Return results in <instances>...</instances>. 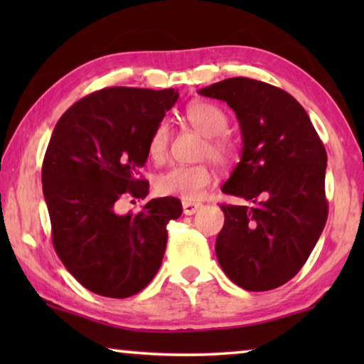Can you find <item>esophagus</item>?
<instances>
[{
	"instance_id": "1",
	"label": "esophagus",
	"mask_w": 364,
	"mask_h": 364,
	"mask_svg": "<svg viewBox=\"0 0 364 364\" xmlns=\"http://www.w3.org/2000/svg\"><path fill=\"white\" fill-rule=\"evenodd\" d=\"M200 207L202 204H199V202H183L184 215H194Z\"/></svg>"
}]
</instances>
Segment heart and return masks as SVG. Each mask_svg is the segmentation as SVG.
Returning <instances> with one entry per match:
<instances>
[{"label":"heart","instance_id":"b5f03b06","mask_svg":"<svg viewBox=\"0 0 364 364\" xmlns=\"http://www.w3.org/2000/svg\"><path fill=\"white\" fill-rule=\"evenodd\" d=\"M184 119L194 130L208 138L204 149L205 156L220 165L231 162L234 147L223 136L228 132V125H230V120H228L223 109L212 102L196 101L184 109ZM168 144L170 128L165 122H160L154 128L149 144H147V152H149V157L154 162H162L167 157ZM210 181L212 171L205 165H176V167H171L168 171L159 176L157 189L164 196H173L186 202H193L200 199Z\"/></svg>","mask_w":364,"mask_h":364}]
</instances>
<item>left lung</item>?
Wrapping results in <instances>:
<instances>
[{
	"mask_svg": "<svg viewBox=\"0 0 364 364\" xmlns=\"http://www.w3.org/2000/svg\"><path fill=\"white\" fill-rule=\"evenodd\" d=\"M199 95L225 101L236 114L241 160L221 191L254 202L221 205L218 263L245 291H271L299 273L324 230L326 149L305 109L273 85L234 77Z\"/></svg>",
	"mask_w": 364,
	"mask_h": 364,
	"instance_id": "1",
	"label": "left lung"
}]
</instances>
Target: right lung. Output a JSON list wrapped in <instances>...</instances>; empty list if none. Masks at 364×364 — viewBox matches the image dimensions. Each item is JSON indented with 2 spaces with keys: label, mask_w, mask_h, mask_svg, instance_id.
<instances>
[{
  "label": "right lung",
  "mask_w": 364,
  "mask_h": 364,
  "mask_svg": "<svg viewBox=\"0 0 364 364\" xmlns=\"http://www.w3.org/2000/svg\"><path fill=\"white\" fill-rule=\"evenodd\" d=\"M178 90L112 86L73 104L56 123L41 181L60 262L80 284L102 297L127 299L152 281L167 247V223L181 202L159 197L139 213H117V202L146 199L138 178L149 138Z\"/></svg>",
  "instance_id": "add662e5"
}]
</instances>
